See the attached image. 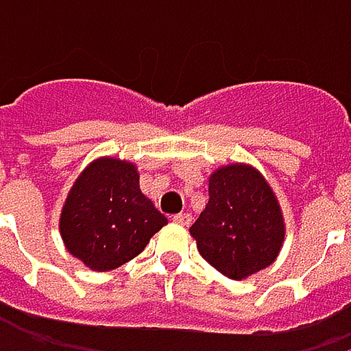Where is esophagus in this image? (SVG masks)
Listing matches in <instances>:
<instances>
[{
  "label": "esophagus",
  "instance_id": "34e87169",
  "mask_svg": "<svg viewBox=\"0 0 351 351\" xmlns=\"http://www.w3.org/2000/svg\"><path fill=\"white\" fill-rule=\"evenodd\" d=\"M173 221L178 223V226H182V228H189L191 221H193V217H191L189 213H176L175 217H173Z\"/></svg>",
  "mask_w": 351,
  "mask_h": 351
}]
</instances>
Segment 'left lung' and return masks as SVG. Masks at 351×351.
Wrapping results in <instances>:
<instances>
[{"mask_svg": "<svg viewBox=\"0 0 351 351\" xmlns=\"http://www.w3.org/2000/svg\"><path fill=\"white\" fill-rule=\"evenodd\" d=\"M189 232L201 256L234 280L270 266L285 240L272 189L245 165H230L209 176V201Z\"/></svg>", "mask_w": 351, "mask_h": 351, "instance_id": "left-lung-1", "label": "left lung"}]
</instances>
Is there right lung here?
<instances>
[{
    "label": "right lung",
    "mask_w": 351,
    "mask_h": 351,
    "mask_svg": "<svg viewBox=\"0 0 351 351\" xmlns=\"http://www.w3.org/2000/svg\"><path fill=\"white\" fill-rule=\"evenodd\" d=\"M167 223L142 195L134 165L99 158L75 180L60 213V236L75 258L104 272L138 256Z\"/></svg>",
    "instance_id": "right-lung-1"
}]
</instances>
